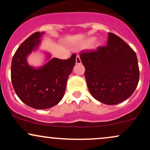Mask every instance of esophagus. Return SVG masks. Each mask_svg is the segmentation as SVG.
Returning a JSON list of instances; mask_svg holds the SVG:
<instances>
[{"mask_svg": "<svg viewBox=\"0 0 150 150\" xmlns=\"http://www.w3.org/2000/svg\"><path fill=\"white\" fill-rule=\"evenodd\" d=\"M75 62H76V64H80L81 63V60L79 56H76V59H75Z\"/></svg>", "mask_w": 150, "mask_h": 150, "instance_id": "obj_1", "label": "esophagus"}]
</instances>
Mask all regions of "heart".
<instances>
[{"instance_id":"1","label":"heart","mask_w":150,"mask_h":150,"mask_svg":"<svg viewBox=\"0 0 150 150\" xmlns=\"http://www.w3.org/2000/svg\"><path fill=\"white\" fill-rule=\"evenodd\" d=\"M95 40H96V37H89L88 39H87L86 40L84 41V42H82V43H81L80 45V48H87V47H89V46H90L91 44H93V43L95 42ZM95 44H96V46H97L100 45V42H99V41H97V42H96Z\"/></svg>"}]
</instances>
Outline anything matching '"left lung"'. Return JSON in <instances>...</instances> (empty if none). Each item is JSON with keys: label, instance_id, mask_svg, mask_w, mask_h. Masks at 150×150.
<instances>
[{"label": "left lung", "instance_id": "1", "mask_svg": "<svg viewBox=\"0 0 150 150\" xmlns=\"http://www.w3.org/2000/svg\"><path fill=\"white\" fill-rule=\"evenodd\" d=\"M80 59L89 92L100 102L118 104L135 90L140 76L137 56L116 34L108 33L106 46L83 51Z\"/></svg>", "mask_w": 150, "mask_h": 150}]
</instances>
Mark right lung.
Here are the masks:
<instances>
[{
  "instance_id": "add662e5",
  "label": "right lung",
  "mask_w": 150,
  "mask_h": 150,
  "mask_svg": "<svg viewBox=\"0 0 150 150\" xmlns=\"http://www.w3.org/2000/svg\"><path fill=\"white\" fill-rule=\"evenodd\" d=\"M44 34L37 32L27 38L17 49L11 65V81L15 93L25 104L36 109L49 108L61 101L76 59L75 53L68 59L61 60L51 58L50 53L44 52V65H30L27 57L39 49Z\"/></svg>"
}]
</instances>
